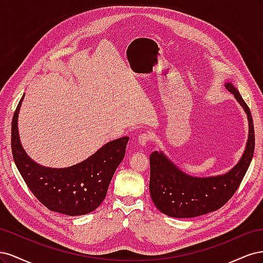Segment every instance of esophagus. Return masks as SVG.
Segmentation results:
<instances>
[{
	"instance_id": "obj_1",
	"label": "esophagus",
	"mask_w": 263,
	"mask_h": 263,
	"mask_svg": "<svg viewBox=\"0 0 263 263\" xmlns=\"http://www.w3.org/2000/svg\"><path fill=\"white\" fill-rule=\"evenodd\" d=\"M149 139H150V136H149L148 134H141L140 136L138 137V139H137V145L140 148H144V147L147 146Z\"/></svg>"
}]
</instances>
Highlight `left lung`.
<instances>
[{"label": "left lung", "mask_w": 263, "mask_h": 263, "mask_svg": "<svg viewBox=\"0 0 263 263\" xmlns=\"http://www.w3.org/2000/svg\"><path fill=\"white\" fill-rule=\"evenodd\" d=\"M226 89L243 108L248 119V139L238 162L225 173L196 177L183 171L163 151L150 155V196L156 208L166 216L191 218L220 209L234 195L252 160L254 129L249 107L233 82Z\"/></svg>", "instance_id": "8db88e82"}]
</instances>
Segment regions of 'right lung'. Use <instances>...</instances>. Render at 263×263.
Instances as JSON below:
<instances>
[{
  "label": "right lung",
  "instance_id": "add662e5",
  "mask_svg": "<svg viewBox=\"0 0 263 263\" xmlns=\"http://www.w3.org/2000/svg\"><path fill=\"white\" fill-rule=\"evenodd\" d=\"M24 97L12 122V153L22 178L38 201L52 212L79 216L95 211L106 196L129 137L108 141L85 160L67 168L42 165L27 155L21 142L18 114Z\"/></svg>",
  "mask_w": 263,
  "mask_h": 263
}]
</instances>
